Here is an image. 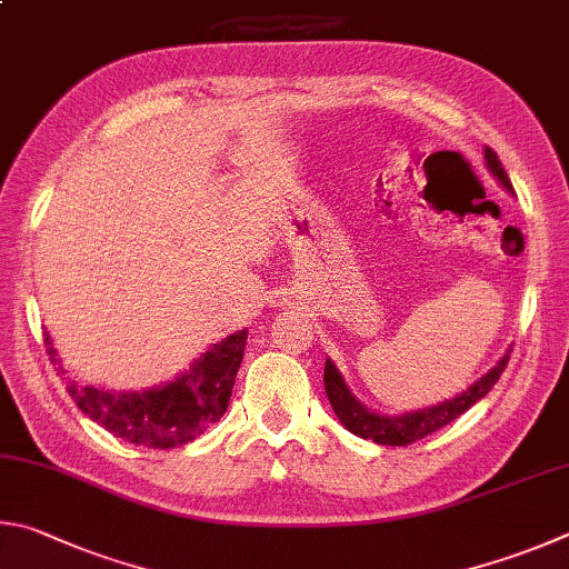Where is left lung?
<instances>
[{
    "label": "left lung",
    "mask_w": 569,
    "mask_h": 569,
    "mask_svg": "<svg viewBox=\"0 0 569 569\" xmlns=\"http://www.w3.org/2000/svg\"><path fill=\"white\" fill-rule=\"evenodd\" d=\"M485 157H487V167L492 169V174L500 179L507 189H512L510 177H507L500 157L495 154V149L487 147ZM507 362H510V355H505L502 360L497 362V367H492V370L482 377V380H477L472 387H467V390L460 397H455V400L442 402L437 407H427V410L402 415V417H382L365 410V407L355 400L350 387L345 385L342 375L337 372V367L330 360L325 365V390H327V397H330L335 415L340 417V422L347 427V430L377 445L405 447L437 432L445 425L455 422L457 417L470 410L475 402H480L482 397L497 385V380H500Z\"/></svg>",
    "instance_id": "obj_1"
}]
</instances>
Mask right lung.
<instances>
[{
	"instance_id": "right-lung-1",
	"label": "right lung",
	"mask_w": 569,
	"mask_h": 569,
	"mask_svg": "<svg viewBox=\"0 0 569 569\" xmlns=\"http://www.w3.org/2000/svg\"><path fill=\"white\" fill-rule=\"evenodd\" d=\"M247 330L227 337L199 357L189 372L174 382L147 392L114 395L94 387H82L74 380L67 382V392L79 410L92 417L124 442L169 450L197 440L209 425L227 412L232 397L234 377L244 355ZM49 360L59 365L49 335H44ZM62 370V367H59ZM64 372V370H62Z\"/></svg>"
}]
</instances>
